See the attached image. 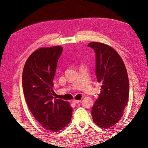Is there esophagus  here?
Masks as SVG:
<instances>
[{
    "mask_svg": "<svg viewBox=\"0 0 148 148\" xmlns=\"http://www.w3.org/2000/svg\"><path fill=\"white\" fill-rule=\"evenodd\" d=\"M79 102H81V100H72V102H73L74 103H79Z\"/></svg>",
    "mask_w": 148,
    "mask_h": 148,
    "instance_id": "obj_1",
    "label": "esophagus"
}]
</instances>
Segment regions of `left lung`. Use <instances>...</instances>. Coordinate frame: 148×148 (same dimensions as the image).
I'll return each mask as SVG.
<instances>
[{"mask_svg":"<svg viewBox=\"0 0 148 148\" xmlns=\"http://www.w3.org/2000/svg\"><path fill=\"white\" fill-rule=\"evenodd\" d=\"M96 58V76L101 92L92 108L93 120L101 128H110L123 114L129 96V82L123 61L118 53L105 44L92 42Z\"/></svg>","mask_w":148,"mask_h":148,"instance_id":"1","label":"left lung"}]
</instances>
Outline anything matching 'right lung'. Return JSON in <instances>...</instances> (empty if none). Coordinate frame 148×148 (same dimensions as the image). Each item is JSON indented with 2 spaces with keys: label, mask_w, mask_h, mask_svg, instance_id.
<instances>
[{
  "label": "right lung",
  "mask_w": 148,
  "mask_h": 148,
  "mask_svg": "<svg viewBox=\"0 0 148 148\" xmlns=\"http://www.w3.org/2000/svg\"><path fill=\"white\" fill-rule=\"evenodd\" d=\"M62 50L60 46L37 49L27 59L22 74L29 109L41 126L51 132H58L67 125L72 113L68 102L53 96V80Z\"/></svg>",
  "instance_id": "obj_1"
}]
</instances>
